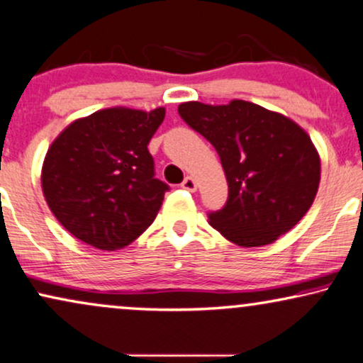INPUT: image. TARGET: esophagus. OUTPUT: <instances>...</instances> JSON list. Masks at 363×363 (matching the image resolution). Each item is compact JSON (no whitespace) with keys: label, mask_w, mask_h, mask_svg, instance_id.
I'll return each mask as SVG.
<instances>
[{"label":"esophagus","mask_w":363,"mask_h":363,"mask_svg":"<svg viewBox=\"0 0 363 363\" xmlns=\"http://www.w3.org/2000/svg\"><path fill=\"white\" fill-rule=\"evenodd\" d=\"M182 188H185V190H188V191H196V182H195V178L186 177L185 180H183V183H182Z\"/></svg>","instance_id":"obj_1"}]
</instances>
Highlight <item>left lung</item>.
I'll return each instance as SVG.
<instances>
[{"instance_id": "8db88e82", "label": "left lung", "mask_w": 363, "mask_h": 363, "mask_svg": "<svg viewBox=\"0 0 363 363\" xmlns=\"http://www.w3.org/2000/svg\"><path fill=\"white\" fill-rule=\"evenodd\" d=\"M178 113L213 145L228 182V200L208 223L238 247L274 243L312 206L320 155L307 131L255 103L186 101Z\"/></svg>"}]
</instances>
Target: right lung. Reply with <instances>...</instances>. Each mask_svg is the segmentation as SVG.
<instances>
[{
  "mask_svg": "<svg viewBox=\"0 0 363 363\" xmlns=\"http://www.w3.org/2000/svg\"><path fill=\"white\" fill-rule=\"evenodd\" d=\"M164 108H105L56 136L41 168V188L56 220L98 250H118L147 230L167 183L155 178L148 143Z\"/></svg>",
  "mask_w": 363,
  "mask_h": 363,
  "instance_id": "right-lung-1",
  "label": "right lung"
}]
</instances>
